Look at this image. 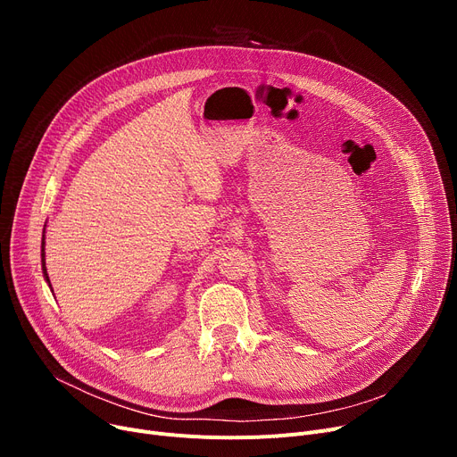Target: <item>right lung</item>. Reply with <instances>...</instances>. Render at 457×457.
Returning <instances> with one entry per match:
<instances>
[{
  "label": "right lung",
  "mask_w": 457,
  "mask_h": 457,
  "mask_svg": "<svg viewBox=\"0 0 457 457\" xmlns=\"http://www.w3.org/2000/svg\"><path fill=\"white\" fill-rule=\"evenodd\" d=\"M46 229V228H44ZM44 238H42V250H40V257H42V274H44V278H46V281H47V285H50V278H47V270H46V252H44ZM50 289H52V285H50ZM54 291V289H52Z\"/></svg>",
  "instance_id": "add662e5"
}]
</instances>
